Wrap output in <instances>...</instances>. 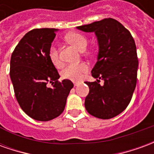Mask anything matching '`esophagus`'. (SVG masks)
<instances>
[{"instance_id": "obj_1", "label": "esophagus", "mask_w": 154, "mask_h": 154, "mask_svg": "<svg viewBox=\"0 0 154 154\" xmlns=\"http://www.w3.org/2000/svg\"><path fill=\"white\" fill-rule=\"evenodd\" d=\"M79 84H80V82H74V87H77Z\"/></svg>"}]
</instances>
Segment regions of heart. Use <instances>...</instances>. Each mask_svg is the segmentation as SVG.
Returning a JSON list of instances; mask_svg holds the SVG:
<instances>
[{
  "mask_svg": "<svg viewBox=\"0 0 154 154\" xmlns=\"http://www.w3.org/2000/svg\"><path fill=\"white\" fill-rule=\"evenodd\" d=\"M67 41L77 48L79 51H84L87 45V40L85 36L77 33H71L66 36ZM48 56L52 63L55 67H59L62 66V61L60 59L59 53L56 46H51L48 50ZM88 65L86 63H81L78 64H69L62 71V77L65 79L72 81H80L84 77V74L88 71Z\"/></svg>",
  "mask_w": 154,
  "mask_h": 154,
  "instance_id": "heart-1",
  "label": "heart"
}]
</instances>
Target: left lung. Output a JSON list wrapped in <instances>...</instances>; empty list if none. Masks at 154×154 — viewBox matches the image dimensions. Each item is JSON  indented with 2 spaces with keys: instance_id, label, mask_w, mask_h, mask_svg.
Here are the masks:
<instances>
[{
  "instance_id": "8db88e82",
  "label": "left lung",
  "mask_w": 154,
  "mask_h": 154,
  "mask_svg": "<svg viewBox=\"0 0 154 154\" xmlns=\"http://www.w3.org/2000/svg\"><path fill=\"white\" fill-rule=\"evenodd\" d=\"M77 29L95 33L99 47L91 70L97 82H85L89 87L86 110L99 119H111L125 110L135 89L139 61L134 40L115 19H104ZM100 80L104 81L103 85L99 83Z\"/></svg>"
}]
</instances>
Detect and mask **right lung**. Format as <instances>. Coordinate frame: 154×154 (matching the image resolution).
Masks as SVG:
<instances>
[{"label": "right lung", "mask_w": 154, "mask_h": 154, "mask_svg": "<svg viewBox=\"0 0 154 154\" xmlns=\"http://www.w3.org/2000/svg\"><path fill=\"white\" fill-rule=\"evenodd\" d=\"M57 29H35L20 39L12 53L10 77L20 106L32 119L48 121L60 116L73 83L60 77L48 50ZM52 83L49 88L47 84Z\"/></svg>", "instance_id": "right-lung-1"}]
</instances>
